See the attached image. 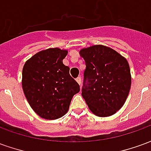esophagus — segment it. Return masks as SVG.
I'll use <instances>...</instances> for the list:
<instances>
[{
    "label": "esophagus",
    "instance_id": "1",
    "mask_svg": "<svg viewBox=\"0 0 151 151\" xmlns=\"http://www.w3.org/2000/svg\"><path fill=\"white\" fill-rule=\"evenodd\" d=\"M76 81H77V82L78 83L79 85L81 86V84H82V80H81V77H78V78H76Z\"/></svg>",
    "mask_w": 151,
    "mask_h": 151
}]
</instances>
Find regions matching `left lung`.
Here are the masks:
<instances>
[{
	"mask_svg": "<svg viewBox=\"0 0 151 151\" xmlns=\"http://www.w3.org/2000/svg\"><path fill=\"white\" fill-rule=\"evenodd\" d=\"M86 62L82 95L92 113L99 117L112 116L124 104L131 87V73L125 57L104 45L82 48Z\"/></svg>",
	"mask_w": 151,
	"mask_h": 151,
	"instance_id": "left-lung-1",
	"label": "left lung"
}]
</instances>
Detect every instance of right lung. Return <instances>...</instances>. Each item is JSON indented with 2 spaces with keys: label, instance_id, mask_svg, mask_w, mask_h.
<instances>
[{
  "label": "right lung",
  "instance_id": "right-lung-1",
  "mask_svg": "<svg viewBox=\"0 0 151 151\" xmlns=\"http://www.w3.org/2000/svg\"><path fill=\"white\" fill-rule=\"evenodd\" d=\"M68 50H42L24 64L22 86L29 104L38 116L56 120L69 111L73 96L80 91L78 83L63 64Z\"/></svg>",
  "mask_w": 151,
  "mask_h": 151
}]
</instances>
